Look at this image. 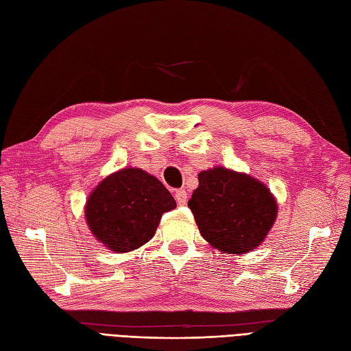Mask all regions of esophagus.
Returning <instances> with one entry per match:
<instances>
[{
  "mask_svg": "<svg viewBox=\"0 0 351 351\" xmlns=\"http://www.w3.org/2000/svg\"><path fill=\"white\" fill-rule=\"evenodd\" d=\"M186 197H188V194H186L185 190H176L175 191V199H176L179 206H184L186 203Z\"/></svg>",
  "mask_w": 351,
  "mask_h": 351,
  "instance_id": "esophagus-1",
  "label": "esophagus"
}]
</instances>
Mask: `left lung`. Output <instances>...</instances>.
I'll return each instance as SVG.
<instances>
[{
	"mask_svg": "<svg viewBox=\"0 0 351 351\" xmlns=\"http://www.w3.org/2000/svg\"><path fill=\"white\" fill-rule=\"evenodd\" d=\"M188 208L203 239L228 254L261 245L277 217L276 199L263 182L226 167L199 173Z\"/></svg>",
	"mask_w": 351,
	"mask_h": 351,
	"instance_id": "8db88e82",
	"label": "left lung"
}]
</instances>
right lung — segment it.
Returning a JSON list of instances; mask_svg holds the SVG:
<instances>
[{
	"label": "right lung",
	"instance_id": "add662e5",
	"mask_svg": "<svg viewBox=\"0 0 351 351\" xmlns=\"http://www.w3.org/2000/svg\"><path fill=\"white\" fill-rule=\"evenodd\" d=\"M176 202L157 178L138 167L106 176L86 203V221L93 236L114 252H130L156 234L161 215Z\"/></svg>",
	"mask_w": 351,
	"mask_h": 351
}]
</instances>
